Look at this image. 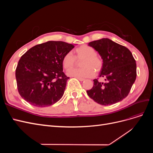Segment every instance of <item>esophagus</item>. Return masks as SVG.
I'll list each match as a JSON object with an SVG mask.
<instances>
[{
    "label": "esophagus",
    "mask_w": 153,
    "mask_h": 153,
    "mask_svg": "<svg viewBox=\"0 0 153 153\" xmlns=\"http://www.w3.org/2000/svg\"><path fill=\"white\" fill-rule=\"evenodd\" d=\"M76 78H77L78 80H79L81 81V82H83V81L85 80L84 78H78V77H76Z\"/></svg>",
    "instance_id": "1"
}]
</instances>
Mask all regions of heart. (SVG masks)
<instances>
[{"instance_id": "obj_1", "label": "heart", "mask_w": 153, "mask_h": 153, "mask_svg": "<svg viewBox=\"0 0 153 153\" xmlns=\"http://www.w3.org/2000/svg\"><path fill=\"white\" fill-rule=\"evenodd\" d=\"M75 56L71 52L65 54L62 59V64L66 70L75 66L77 60H81V68L69 71V76L78 78H90L94 75V71L98 73L103 67V61L96 55V50L87 45H82L75 50Z\"/></svg>"}]
</instances>
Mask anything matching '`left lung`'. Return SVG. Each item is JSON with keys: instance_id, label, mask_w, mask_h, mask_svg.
Masks as SVG:
<instances>
[{"instance_id": "8db88e82", "label": "left lung", "mask_w": 153, "mask_h": 153, "mask_svg": "<svg viewBox=\"0 0 153 153\" xmlns=\"http://www.w3.org/2000/svg\"><path fill=\"white\" fill-rule=\"evenodd\" d=\"M103 59L99 76L105 82L93 80L94 85L87 93L95 102L107 106L122 101L128 95L136 80L137 64L128 48L108 38L89 43Z\"/></svg>"}]
</instances>
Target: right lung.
<instances>
[{
    "mask_svg": "<svg viewBox=\"0 0 153 153\" xmlns=\"http://www.w3.org/2000/svg\"><path fill=\"white\" fill-rule=\"evenodd\" d=\"M75 47L64 41L37 45L22 55L16 69L18 92L32 105L46 107L61 99L66 89L62 59Z\"/></svg>",
    "mask_w": 153,
    "mask_h": 153,
    "instance_id": "1",
    "label": "right lung"
}]
</instances>
